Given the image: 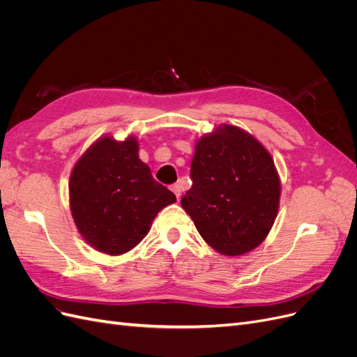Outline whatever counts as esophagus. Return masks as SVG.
Segmentation results:
<instances>
[{
    "label": "esophagus",
    "instance_id": "34e87169",
    "mask_svg": "<svg viewBox=\"0 0 357 357\" xmlns=\"http://www.w3.org/2000/svg\"><path fill=\"white\" fill-rule=\"evenodd\" d=\"M171 190L174 192V195L177 197V199H180V197H181V188H180V185H172Z\"/></svg>",
    "mask_w": 357,
    "mask_h": 357
}]
</instances>
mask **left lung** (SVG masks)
I'll return each instance as SVG.
<instances>
[{"mask_svg": "<svg viewBox=\"0 0 357 357\" xmlns=\"http://www.w3.org/2000/svg\"><path fill=\"white\" fill-rule=\"evenodd\" d=\"M190 176L181 207L205 243L225 256L262 244L277 218L282 185L261 142L223 123L197 142Z\"/></svg>", "mask_w": 357, "mask_h": 357, "instance_id": "1", "label": "left lung"}]
</instances>
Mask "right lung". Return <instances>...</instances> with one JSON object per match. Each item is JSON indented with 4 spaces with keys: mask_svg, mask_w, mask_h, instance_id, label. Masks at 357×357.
Listing matches in <instances>:
<instances>
[{
    "mask_svg": "<svg viewBox=\"0 0 357 357\" xmlns=\"http://www.w3.org/2000/svg\"><path fill=\"white\" fill-rule=\"evenodd\" d=\"M70 208L91 247L123 255L149 234L158 213L176 195L152 177L138 158V139L104 135L75 162L70 176Z\"/></svg>",
    "mask_w": 357,
    "mask_h": 357,
    "instance_id": "obj_1",
    "label": "right lung"
}]
</instances>
